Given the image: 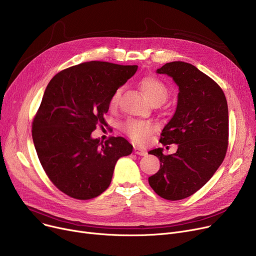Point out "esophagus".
Returning a JSON list of instances; mask_svg holds the SVG:
<instances>
[{
  "label": "esophagus",
  "mask_w": 256,
  "mask_h": 256,
  "mask_svg": "<svg viewBox=\"0 0 256 256\" xmlns=\"http://www.w3.org/2000/svg\"><path fill=\"white\" fill-rule=\"evenodd\" d=\"M134 152H135L138 156H146L147 154V152L145 150H142V148H140V147H138V146L134 147Z\"/></svg>",
  "instance_id": "obj_1"
}]
</instances>
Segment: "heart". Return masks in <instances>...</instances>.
I'll list each match as a JSON object with an SVG mask.
<instances>
[{
  "mask_svg": "<svg viewBox=\"0 0 256 256\" xmlns=\"http://www.w3.org/2000/svg\"><path fill=\"white\" fill-rule=\"evenodd\" d=\"M140 87L144 92L145 96L152 104H162L168 96V89L166 85L154 76H144L140 80ZM124 87H118L114 90L110 98V106H117ZM122 130L128 137L137 143H143L154 132V126L150 121H143L137 119H130L122 124Z\"/></svg>",
  "mask_w": 256,
  "mask_h": 256,
  "instance_id": "b5f03b06",
  "label": "heart"
}]
</instances>
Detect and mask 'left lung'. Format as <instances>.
<instances>
[{
	"instance_id": "obj_1",
	"label": "left lung",
	"mask_w": 256,
	"mask_h": 256,
	"mask_svg": "<svg viewBox=\"0 0 256 256\" xmlns=\"http://www.w3.org/2000/svg\"><path fill=\"white\" fill-rule=\"evenodd\" d=\"M173 78L180 88L176 111L160 134L164 146L178 144L176 154L162 148L160 170L148 178L162 198L180 200L201 189L220 167L228 147V108L221 87L190 63L174 61L156 70Z\"/></svg>"
}]
</instances>
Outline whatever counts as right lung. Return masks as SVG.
<instances>
[{"mask_svg":"<svg viewBox=\"0 0 256 256\" xmlns=\"http://www.w3.org/2000/svg\"><path fill=\"white\" fill-rule=\"evenodd\" d=\"M137 65L90 61L63 70L44 91L32 137L44 172L56 188L74 199L96 198L110 186L119 158L132 146L124 137L92 139L106 126L114 90L135 74Z\"/></svg>","mask_w":256,"mask_h":256,"instance_id":"1","label":"right lung"}]
</instances>
